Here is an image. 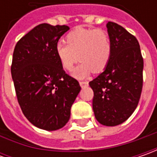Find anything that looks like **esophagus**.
Returning <instances> with one entry per match:
<instances>
[{"label":"esophagus","mask_w":157,"mask_h":157,"mask_svg":"<svg viewBox=\"0 0 157 157\" xmlns=\"http://www.w3.org/2000/svg\"><path fill=\"white\" fill-rule=\"evenodd\" d=\"M79 85L81 87H84V86H88V82L87 81H80L79 82Z\"/></svg>","instance_id":"esophagus-1"}]
</instances>
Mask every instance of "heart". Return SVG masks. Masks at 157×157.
<instances>
[{
	"instance_id": "obj_1",
	"label": "heart",
	"mask_w": 157,
	"mask_h": 157,
	"mask_svg": "<svg viewBox=\"0 0 157 157\" xmlns=\"http://www.w3.org/2000/svg\"><path fill=\"white\" fill-rule=\"evenodd\" d=\"M65 42L56 46V54L66 71H71L78 60L81 61L73 73L76 78H86L92 71L101 72L110 61L112 41L104 29L77 27L66 36Z\"/></svg>"
}]
</instances>
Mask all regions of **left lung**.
<instances>
[{
  "instance_id": "8db88e82",
  "label": "left lung",
  "mask_w": 157,
  "mask_h": 157,
  "mask_svg": "<svg viewBox=\"0 0 157 157\" xmlns=\"http://www.w3.org/2000/svg\"><path fill=\"white\" fill-rule=\"evenodd\" d=\"M112 56L104 71L89 86L94 91L93 109L100 124L123 123L136 110L142 90V58L135 36L115 22L106 23Z\"/></svg>"
}]
</instances>
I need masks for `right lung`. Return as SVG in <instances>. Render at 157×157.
<instances>
[{"label": "right lung", "mask_w": 157, "mask_h": 157, "mask_svg": "<svg viewBox=\"0 0 157 157\" xmlns=\"http://www.w3.org/2000/svg\"><path fill=\"white\" fill-rule=\"evenodd\" d=\"M69 29L66 25L42 23L22 36L14 50L11 75L18 103L29 121L41 129L63 128L81 90L56 54L58 40Z\"/></svg>", "instance_id": "obj_1"}]
</instances>
